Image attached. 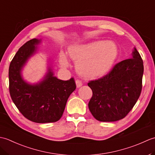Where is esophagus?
I'll use <instances>...</instances> for the list:
<instances>
[{
  "label": "esophagus",
  "instance_id": "obj_1",
  "mask_svg": "<svg viewBox=\"0 0 155 155\" xmlns=\"http://www.w3.org/2000/svg\"><path fill=\"white\" fill-rule=\"evenodd\" d=\"M76 85H77V88H79L83 85V83L80 80H76Z\"/></svg>",
  "mask_w": 155,
  "mask_h": 155
}]
</instances>
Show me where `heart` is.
I'll return each instance as SVG.
<instances>
[{"instance_id":"obj_1","label":"heart","mask_w":155,"mask_h":155,"mask_svg":"<svg viewBox=\"0 0 155 155\" xmlns=\"http://www.w3.org/2000/svg\"><path fill=\"white\" fill-rule=\"evenodd\" d=\"M118 54L116 44L111 41H95L74 45L68 48V55L77 62L76 68L82 77L94 78L102 77L110 70ZM63 67L68 66L64 54L59 58Z\"/></svg>"}]
</instances>
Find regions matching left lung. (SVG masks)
<instances>
[{
  "label": "left lung",
  "mask_w": 155,
  "mask_h": 155,
  "mask_svg": "<svg viewBox=\"0 0 155 155\" xmlns=\"http://www.w3.org/2000/svg\"><path fill=\"white\" fill-rule=\"evenodd\" d=\"M133 58L115 64L108 74L88 83L93 97L88 108L97 120L114 122L124 118L142 91L143 61L136 48Z\"/></svg>",
  "instance_id": "1"
}]
</instances>
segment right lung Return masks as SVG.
Segmentation results:
<instances>
[{
    "label": "right lung",
    "mask_w": 155,
    "mask_h": 155,
    "mask_svg": "<svg viewBox=\"0 0 155 155\" xmlns=\"http://www.w3.org/2000/svg\"><path fill=\"white\" fill-rule=\"evenodd\" d=\"M41 41L37 38L27 41L12 58L8 70L9 92L13 103L27 119L37 123H54L61 118L76 84L73 78L58 79L50 67L38 83L30 84L23 79L22 68L37 51Z\"/></svg>",
    "instance_id": "1"
}]
</instances>
